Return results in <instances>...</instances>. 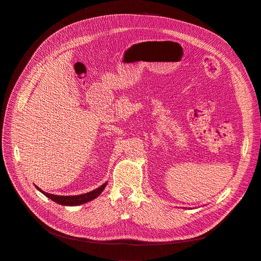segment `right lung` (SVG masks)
<instances>
[{"mask_svg": "<svg viewBox=\"0 0 261 261\" xmlns=\"http://www.w3.org/2000/svg\"><path fill=\"white\" fill-rule=\"evenodd\" d=\"M107 186V182L105 184H102L101 186H99L98 188H96L90 193L84 194V195H77V196H57V195H51L48 193H45V191L41 190L38 186H36V188L42 193L44 196H46L48 199L53 200L54 202H56L60 205H65V206H76V205H81L85 204L87 202H90L92 200H94L95 198H97L101 193L102 190L105 189V187Z\"/></svg>", "mask_w": 261, "mask_h": 261, "instance_id": "add662e5", "label": "right lung"}]
</instances>
